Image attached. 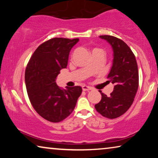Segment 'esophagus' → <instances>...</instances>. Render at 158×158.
<instances>
[{
    "instance_id": "34e87169",
    "label": "esophagus",
    "mask_w": 158,
    "mask_h": 158,
    "mask_svg": "<svg viewBox=\"0 0 158 158\" xmlns=\"http://www.w3.org/2000/svg\"><path fill=\"white\" fill-rule=\"evenodd\" d=\"M82 88H83V90H84V91H88V90H91V88L89 87V86L85 85L82 86Z\"/></svg>"
}]
</instances>
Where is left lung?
<instances>
[{
    "mask_svg": "<svg viewBox=\"0 0 158 158\" xmlns=\"http://www.w3.org/2000/svg\"><path fill=\"white\" fill-rule=\"evenodd\" d=\"M111 44L114 52L113 64L107 82L114 84L109 96L101 93V100L95 105L96 111L106 118L119 117L132 104L139 86V73L135 56L128 45L120 39L110 35L100 36Z\"/></svg>",
    "mask_w": 158,
    "mask_h": 158,
    "instance_id": "left-lung-1",
    "label": "left lung"
}]
</instances>
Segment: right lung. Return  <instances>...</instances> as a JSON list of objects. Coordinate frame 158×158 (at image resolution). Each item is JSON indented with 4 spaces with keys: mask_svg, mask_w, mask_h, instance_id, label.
Segmentation results:
<instances>
[{
    "mask_svg": "<svg viewBox=\"0 0 158 158\" xmlns=\"http://www.w3.org/2000/svg\"><path fill=\"white\" fill-rule=\"evenodd\" d=\"M78 41L51 39L37 47L27 64L25 83L30 102L49 122H60L68 117L82 93L81 86L62 89L55 82L60 70L66 68L71 49Z\"/></svg>",
    "mask_w": 158,
    "mask_h": 158,
    "instance_id": "obj_1",
    "label": "right lung"
}]
</instances>
